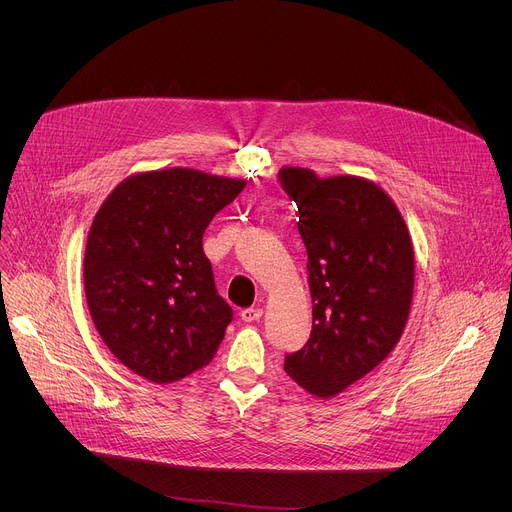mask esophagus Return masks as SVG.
I'll use <instances>...</instances> for the list:
<instances>
[{"label": "esophagus", "instance_id": "34e87169", "mask_svg": "<svg viewBox=\"0 0 512 512\" xmlns=\"http://www.w3.org/2000/svg\"><path fill=\"white\" fill-rule=\"evenodd\" d=\"M263 316V308H247V310H243L241 312V318H243V322H255V320H259Z\"/></svg>", "mask_w": 512, "mask_h": 512}]
</instances>
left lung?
<instances>
[{
	"label": "left lung",
	"instance_id": "8db88e82",
	"mask_svg": "<svg viewBox=\"0 0 512 512\" xmlns=\"http://www.w3.org/2000/svg\"><path fill=\"white\" fill-rule=\"evenodd\" d=\"M298 204L308 251L312 334L285 354V373L328 399L369 375L397 346L413 298V243L395 202L358 176L279 170Z\"/></svg>",
	"mask_w": 512,
	"mask_h": 512
}]
</instances>
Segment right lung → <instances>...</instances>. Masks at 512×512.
<instances>
[{"instance_id":"1","label":"right lung","mask_w":512,"mask_h":512,"mask_svg":"<svg viewBox=\"0 0 512 512\" xmlns=\"http://www.w3.org/2000/svg\"><path fill=\"white\" fill-rule=\"evenodd\" d=\"M245 180L190 168L125 178L101 204L85 251V294L107 348L166 385L206 367L233 320L202 235Z\"/></svg>"}]
</instances>
